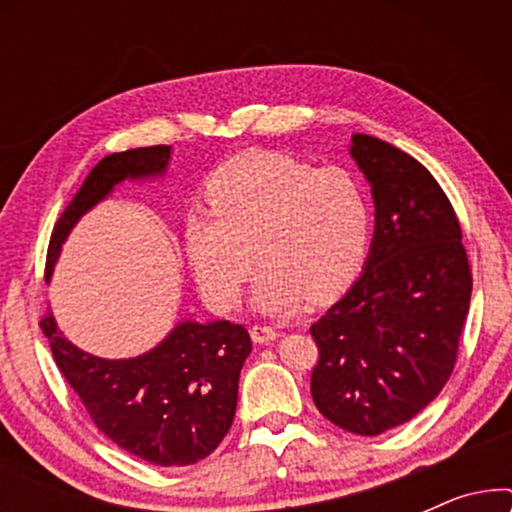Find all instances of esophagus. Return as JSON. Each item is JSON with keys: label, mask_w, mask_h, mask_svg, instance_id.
I'll use <instances>...</instances> for the list:
<instances>
[{"label": "esophagus", "mask_w": 512, "mask_h": 512, "mask_svg": "<svg viewBox=\"0 0 512 512\" xmlns=\"http://www.w3.org/2000/svg\"><path fill=\"white\" fill-rule=\"evenodd\" d=\"M251 338H254V342H258V345H268V342H275L279 338V333L272 326L256 324L251 328Z\"/></svg>", "instance_id": "34e87169"}]
</instances>
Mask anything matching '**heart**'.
<instances>
[{
  "label": "heart",
  "instance_id": "1",
  "mask_svg": "<svg viewBox=\"0 0 512 512\" xmlns=\"http://www.w3.org/2000/svg\"><path fill=\"white\" fill-rule=\"evenodd\" d=\"M212 212L186 216L184 247L216 310L237 303L254 256L261 270L251 300L263 312L331 303L366 261L370 205L354 172L312 167L277 151L230 160L207 184ZM255 254H250V247Z\"/></svg>",
  "mask_w": 512,
  "mask_h": 512
}]
</instances>
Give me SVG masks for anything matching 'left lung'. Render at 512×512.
<instances>
[{
    "mask_svg": "<svg viewBox=\"0 0 512 512\" xmlns=\"http://www.w3.org/2000/svg\"><path fill=\"white\" fill-rule=\"evenodd\" d=\"M349 153L373 191L375 235L361 277L310 328L319 347L310 389L328 422L380 436L450 380L473 277L433 174L370 135H352Z\"/></svg>",
    "mask_w": 512,
    "mask_h": 512,
    "instance_id": "8db88e82",
    "label": "left lung"
}]
</instances>
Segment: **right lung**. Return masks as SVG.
Here are the masks:
<instances>
[{"label":"right lung","instance_id":"right-lung-1","mask_svg":"<svg viewBox=\"0 0 512 512\" xmlns=\"http://www.w3.org/2000/svg\"><path fill=\"white\" fill-rule=\"evenodd\" d=\"M172 146H144L102 158L55 223L46 256L53 275L62 242L83 214L130 179L163 177ZM53 359L97 429L153 466H191L212 454L233 424L240 370L251 352L247 328L230 321H181L135 359H100L41 319Z\"/></svg>","mask_w":512,"mask_h":512}]
</instances>
